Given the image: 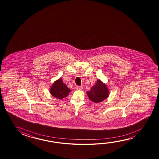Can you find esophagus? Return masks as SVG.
<instances>
[{
	"label": "esophagus",
	"instance_id": "obj_1",
	"mask_svg": "<svg viewBox=\"0 0 159 159\" xmlns=\"http://www.w3.org/2000/svg\"><path fill=\"white\" fill-rule=\"evenodd\" d=\"M75 89L76 90H82L83 88L82 86H76Z\"/></svg>",
	"mask_w": 159,
	"mask_h": 159
}]
</instances>
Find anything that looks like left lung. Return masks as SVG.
Instances as JSON below:
<instances>
[{
	"label": "left lung",
	"mask_w": 159,
	"mask_h": 159,
	"mask_svg": "<svg viewBox=\"0 0 159 159\" xmlns=\"http://www.w3.org/2000/svg\"><path fill=\"white\" fill-rule=\"evenodd\" d=\"M91 102L99 103L105 100L109 96V90L107 84L101 80H97L96 83L86 92Z\"/></svg>",
	"instance_id": "obj_1"
}]
</instances>
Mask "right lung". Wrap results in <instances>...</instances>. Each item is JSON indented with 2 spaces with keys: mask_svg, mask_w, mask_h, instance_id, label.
<instances>
[{
  "mask_svg": "<svg viewBox=\"0 0 159 159\" xmlns=\"http://www.w3.org/2000/svg\"><path fill=\"white\" fill-rule=\"evenodd\" d=\"M49 90L50 93L52 96L60 100L66 97L71 92L70 90L68 88L66 85L63 83L61 78L55 81L50 88Z\"/></svg>",
  "mask_w": 159,
  "mask_h": 159,
  "instance_id": "add662e5",
  "label": "right lung"
}]
</instances>
